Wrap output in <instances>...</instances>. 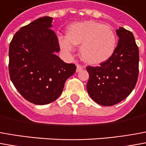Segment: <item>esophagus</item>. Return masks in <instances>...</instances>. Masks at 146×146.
<instances>
[{
    "mask_svg": "<svg viewBox=\"0 0 146 146\" xmlns=\"http://www.w3.org/2000/svg\"><path fill=\"white\" fill-rule=\"evenodd\" d=\"M83 70V67L79 65V64H77V67H76V72H79V71H82Z\"/></svg>",
    "mask_w": 146,
    "mask_h": 146,
    "instance_id": "esophagus-1",
    "label": "esophagus"
}]
</instances>
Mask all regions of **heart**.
<instances>
[{
  "mask_svg": "<svg viewBox=\"0 0 146 146\" xmlns=\"http://www.w3.org/2000/svg\"><path fill=\"white\" fill-rule=\"evenodd\" d=\"M59 44L63 52L70 54L74 46H80L79 55L85 63L98 65L106 62L115 52L117 36L110 26L94 21L75 22L66 30V38Z\"/></svg>",
  "mask_w": 146,
  "mask_h": 146,
  "instance_id": "b5f03b06",
  "label": "heart"
}]
</instances>
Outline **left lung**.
<instances>
[{
    "mask_svg": "<svg viewBox=\"0 0 146 146\" xmlns=\"http://www.w3.org/2000/svg\"><path fill=\"white\" fill-rule=\"evenodd\" d=\"M116 33L119 40L113 56L99 67H86L88 94L94 102L106 106L128 97L138 77L139 52L133 33L123 28Z\"/></svg>",
    "mask_w": 146,
    "mask_h": 146,
    "instance_id": "obj_1",
    "label": "left lung"
}]
</instances>
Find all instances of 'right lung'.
Returning <instances> with one entry per match:
<instances>
[{"label": "right lung", "mask_w": 146, "mask_h": 146, "mask_svg": "<svg viewBox=\"0 0 146 146\" xmlns=\"http://www.w3.org/2000/svg\"><path fill=\"white\" fill-rule=\"evenodd\" d=\"M53 18L44 17L24 26L9 45L11 81L29 102L45 105L60 97L64 83L76 66L56 56L60 45L52 31Z\"/></svg>", "instance_id": "add662e5"}]
</instances>
